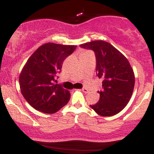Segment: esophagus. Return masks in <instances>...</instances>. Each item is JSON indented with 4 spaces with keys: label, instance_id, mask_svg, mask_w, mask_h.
<instances>
[{
    "label": "esophagus",
    "instance_id": "esophagus-1",
    "mask_svg": "<svg viewBox=\"0 0 154 154\" xmlns=\"http://www.w3.org/2000/svg\"><path fill=\"white\" fill-rule=\"evenodd\" d=\"M82 91L84 92L85 93H89V91H88V90L87 89V88H82Z\"/></svg>",
    "mask_w": 154,
    "mask_h": 154
}]
</instances>
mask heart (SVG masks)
Segmentation results:
<instances>
[{
    "label": "heart",
    "instance_id": "heart-1",
    "mask_svg": "<svg viewBox=\"0 0 154 154\" xmlns=\"http://www.w3.org/2000/svg\"><path fill=\"white\" fill-rule=\"evenodd\" d=\"M89 53H91V52H89V51H86V52L83 53V54H89Z\"/></svg>",
    "mask_w": 154,
    "mask_h": 154
}]
</instances>
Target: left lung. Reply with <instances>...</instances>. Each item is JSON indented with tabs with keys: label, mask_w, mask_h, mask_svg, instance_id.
Wrapping results in <instances>:
<instances>
[{
	"label": "left lung",
	"mask_w": 154,
	"mask_h": 154,
	"mask_svg": "<svg viewBox=\"0 0 154 154\" xmlns=\"http://www.w3.org/2000/svg\"><path fill=\"white\" fill-rule=\"evenodd\" d=\"M91 49L96 57V75L103 79L100 99L91 107L100 116H110L120 112L127 106L135 86V75L130 62L111 44L95 40L81 44Z\"/></svg>",
	"instance_id": "1"
}]
</instances>
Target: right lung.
Listing matches in <instances>:
<instances>
[{"label":"right lung","mask_w":154,"mask_h":154,"mask_svg":"<svg viewBox=\"0 0 154 154\" xmlns=\"http://www.w3.org/2000/svg\"><path fill=\"white\" fill-rule=\"evenodd\" d=\"M76 47L45 43L28 59L19 75V86L24 98L36 110L54 114L69 102V91L56 84L55 77Z\"/></svg>","instance_id":"right-lung-1"}]
</instances>
